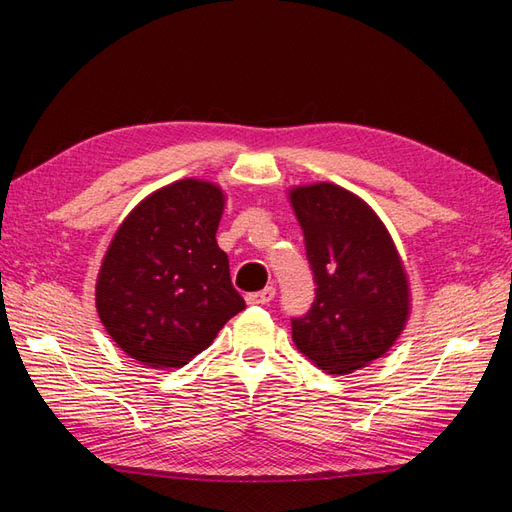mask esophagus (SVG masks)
Masks as SVG:
<instances>
[{
	"mask_svg": "<svg viewBox=\"0 0 512 512\" xmlns=\"http://www.w3.org/2000/svg\"><path fill=\"white\" fill-rule=\"evenodd\" d=\"M273 299H275V288L273 286H266L264 290L250 292V295H246L248 306H266V303H270Z\"/></svg>",
	"mask_w": 512,
	"mask_h": 512,
	"instance_id": "1",
	"label": "esophagus"
}]
</instances>
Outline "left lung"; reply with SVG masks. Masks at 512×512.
Masks as SVG:
<instances>
[{"label": "left lung", "mask_w": 512, "mask_h": 512, "mask_svg": "<svg viewBox=\"0 0 512 512\" xmlns=\"http://www.w3.org/2000/svg\"><path fill=\"white\" fill-rule=\"evenodd\" d=\"M314 273V303L292 319V341L328 374H352L405 330L409 281L394 239L358 195L317 182L290 191Z\"/></svg>", "instance_id": "8db88e82"}]
</instances>
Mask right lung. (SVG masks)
I'll use <instances>...</instances> for the list:
<instances>
[{"label":"right lung","mask_w":512,"mask_h":512,"mask_svg":"<svg viewBox=\"0 0 512 512\" xmlns=\"http://www.w3.org/2000/svg\"><path fill=\"white\" fill-rule=\"evenodd\" d=\"M224 191L184 178L129 213L103 257L96 310L107 334L138 363L182 367L246 308L217 246Z\"/></svg>","instance_id":"1"}]
</instances>
